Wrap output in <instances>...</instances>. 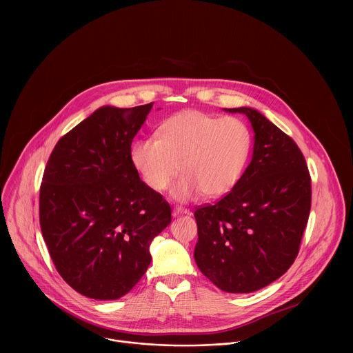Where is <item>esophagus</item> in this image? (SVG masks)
<instances>
[{"mask_svg":"<svg viewBox=\"0 0 353 353\" xmlns=\"http://www.w3.org/2000/svg\"><path fill=\"white\" fill-rule=\"evenodd\" d=\"M172 214L174 216H178V214H190V210L183 208V206H175L174 210H172Z\"/></svg>","mask_w":353,"mask_h":353,"instance_id":"1","label":"esophagus"}]
</instances>
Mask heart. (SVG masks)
<instances>
[{
    "label": "heart",
    "mask_w": 353,
    "mask_h": 353,
    "mask_svg": "<svg viewBox=\"0 0 353 353\" xmlns=\"http://www.w3.org/2000/svg\"><path fill=\"white\" fill-rule=\"evenodd\" d=\"M248 125L236 117H216L188 110L167 118L159 137L133 143L132 163L147 186L163 192L178 175L172 196L181 201L202 193L214 199L230 193L239 182L252 152Z\"/></svg>",
    "instance_id": "obj_1"
}]
</instances>
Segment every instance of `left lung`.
<instances>
[{
	"mask_svg": "<svg viewBox=\"0 0 353 353\" xmlns=\"http://www.w3.org/2000/svg\"><path fill=\"white\" fill-rule=\"evenodd\" d=\"M250 164L234 189L196 208L194 259L205 277L230 294L258 291L281 277L301 249L311 209V176L296 143L249 107Z\"/></svg>",
	"mask_w": 353,
	"mask_h": 353,
	"instance_id": "left-lung-1",
	"label": "left lung"
}]
</instances>
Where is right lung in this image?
Here are the masks:
<instances>
[{
	"label": "right lung",
	"instance_id": "right-lung-1",
	"mask_svg": "<svg viewBox=\"0 0 353 353\" xmlns=\"http://www.w3.org/2000/svg\"><path fill=\"white\" fill-rule=\"evenodd\" d=\"M153 103L101 107L62 136L39 190V223L52 263L79 294L126 295L144 276L150 245L171 206L132 163V141Z\"/></svg>",
	"mask_w": 353,
	"mask_h": 353
}]
</instances>
